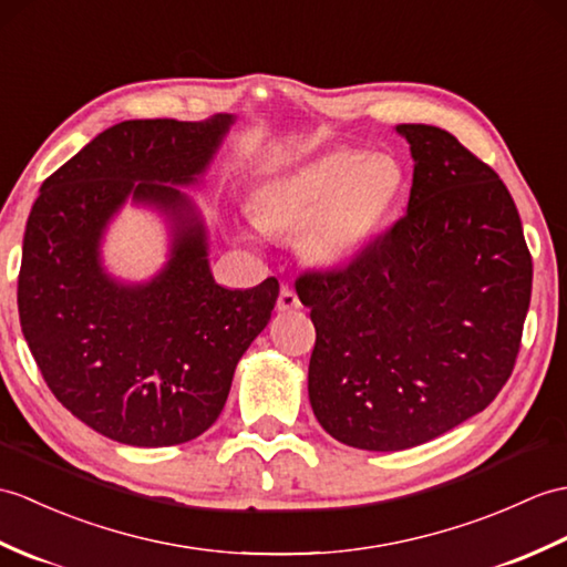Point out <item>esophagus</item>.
<instances>
[{
  "label": "esophagus",
  "instance_id": "obj_1",
  "mask_svg": "<svg viewBox=\"0 0 567 567\" xmlns=\"http://www.w3.org/2000/svg\"><path fill=\"white\" fill-rule=\"evenodd\" d=\"M275 307H278V311H297L301 307V301H299L295 289L282 287L280 297H278V305H275Z\"/></svg>",
  "mask_w": 567,
  "mask_h": 567
}]
</instances>
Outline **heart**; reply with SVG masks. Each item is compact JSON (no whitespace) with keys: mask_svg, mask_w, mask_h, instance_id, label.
Returning <instances> with one entry per match:
<instances>
[{"mask_svg":"<svg viewBox=\"0 0 567 567\" xmlns=\"http://www.w3.org/2000/svg\"><path fill=\"white\" fill-rule=\"evenodd\" d=\"M405 188L389 154L333 150L258 186L251 219L272 236L297 234V254L313 268H338L377 239Z\"/></svg>","mask_w":567,"mask_h":567,"instance_id":"heart-1","label":"heart"}]
</instances>
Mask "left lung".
<instances>
[{
    "mask_svg": "<svg viewBox=\"0 0 567 567\" xmlns=\"http://www.w3.org/2000/svg\"><path fill=\"white\" fill-rule=\"evenodd\" d=\"M411 144L405 217L340 272L297 282L316 346L309 401L354 450L425 444L488 405L515 367L532 256L505 183L446 130Z\"/></svg>",
    "mask_w": 567,
    "mask_h": 567,
    "instance_id": "1",
    "label": "left lung"
}]
</instances>
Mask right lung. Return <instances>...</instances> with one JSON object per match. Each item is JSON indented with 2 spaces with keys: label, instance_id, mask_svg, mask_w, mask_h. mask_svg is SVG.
Here are the masks:
<instances>
[{
  "label": "right lung",
  "instance_id": "obj_1",
  "mask_svg": "<svg viewBox=\"0 0 567 567\" xmlns=\"http://www.w3.org/2000/svg\"><path fill=\"white\" fill-rule=\"evenodd\" d=\"M236 115L125 121L60 166L31 207L19 316L45 384L68 411L130 446L183 444L213 427L236 364L278 301L275 278L221 287L209 270L203 209L181 190L205 176ZM125 204L167 229L165 266L125 281L102 244Z\"/></svg>",
  "mask_w": 567,
  "mask_h": 567
}]
</instances>
